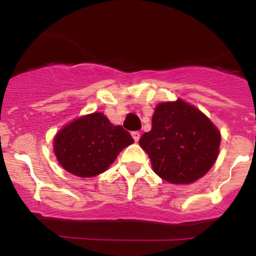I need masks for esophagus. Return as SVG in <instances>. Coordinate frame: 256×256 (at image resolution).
I'll use <instances>...</instances> for the list:
<instances>
[{"instance_id": "1", "label": "esophagus", "mask_w": 256, "mask_h": 256, "mask_svg": "<svg viewBox=\"0 0 256 256\" xmlns=\"http://www.w3.org/2000/svg\"><path fill=\"white\" fill-rule=\"evenodd\" d=\"M132 137H133V140H134L136 142H138L140 137H141V133H140L138 130H136V132H132Z\"/></svg>"}]
</instances>
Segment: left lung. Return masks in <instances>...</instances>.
Returning a JSON list of instances; mask_svg holds the SVG:
<instances>
[{
	"label": "left lung",
	"mask_w": 256,
	"mask_h": 256,
	"mask_svg": "<svg viewBox=\"0 0 256 256\" xmlns=\"http://www.w3.org/2000/svg\"><path fill=\"white\" fill-rule=\"evenodd\" d=\"M220 132L209 118L186 101L156 105L152 126L140 138L152 169L173 184H190L210 170L219 154Z\"/></svg>",
	"instance_id": "left-lung-1"
}]
</instances>
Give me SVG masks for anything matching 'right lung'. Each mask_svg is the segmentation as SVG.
Returning a JSON list of instances; mask_svg holds the SVG:
<instances>
[{
	"label": "right lung",
	"mask_w": 256,
	"mask_h": 256,
	"mask_svg": "<svg viewBox=\"0 0 256 256\" xmlns=\"http://www.w3.org/2000/svg\"><path fill=\"white\" fill-rule=\"evenodd\" d=\"M133 142L123 126L110 123L102 112H92L76 118L56 133L54 152L65 170L91 178L108 170L119 152Z\"/></svg>",
	"instance_id": "right-lung-1"
}]
</instances>
